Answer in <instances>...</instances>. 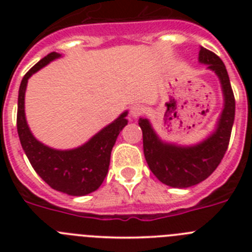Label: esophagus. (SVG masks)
Returning <instances> with one entry per match:
<instances>
[{
  "instance_id": "34e87169",
  "label": "esophagus",
  "mask_w": 252,
  "mask_h": 252,
  "mask_svg": "<svg viewBox=\"0 0 252 252\" xmlns=\"http://www.w3.org/2000/svg\"><path fill=\"white\" fill-rule=\"evenodd\" d=\"M145 113V108L141 104H135V106L131 107V116H132L133 119H137L140 116H142Z\"/></svg>"
}]
</instances>
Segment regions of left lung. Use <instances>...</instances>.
Wrapping results in <instances>:
<instances>
[{
    "label": "left lung",
    "instance_id": "left-lung-1",
    "mask_svg": "<svg viewBox=\"0 0 252 252\" xmlns=\"http://www.w3.org/2000/svg\"><path fill=\"white\" fill-rule=\"evenodd\" d=\"M199 62L207 64L218 75L224 97L223 111L215 132L194 146L165 144L154 132L150 122L140 119L144 155L153 174L173 188H188L201 183L216 170L226 154L235 120V95L230 78L221 58L202 46Z\"/></svg>",
    "mask_w": 252,
    "mask_h": 252
}]
</instances>
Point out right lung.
Wrapping results in <instances>:
<instances>
[{"label":"right lung","instance_id":"add662e5","mask_svg":"<svg viewBox=\"0 0 252 252\" xmlns=\"http://www.w3.org/2000/svg\"><path fill=\"white\" fill-rule=\"evenodd\" d=\"M59 57L60 54L53 51L37 62L22 78L17 101V132L29 161L48 186L69 195H86L97 190L106 178L116 139L127 125L125 119L127 112L95 133L84 145L73 150H55L37 141L25 119L24 103L28 79Z\"/></svg>","mask_w":252,"mask_h":252}]
</instances>
